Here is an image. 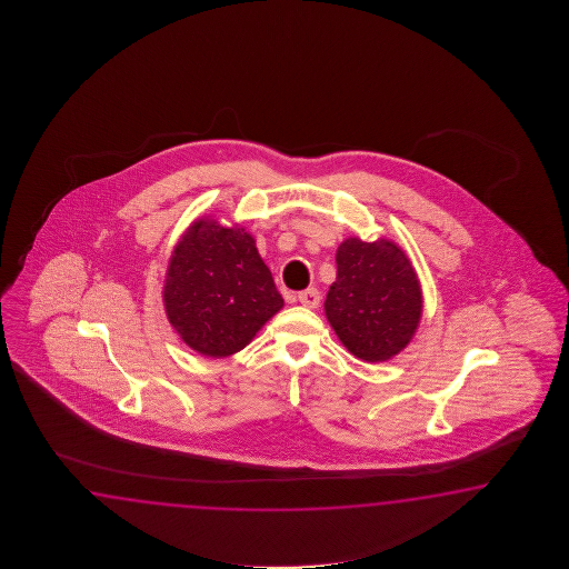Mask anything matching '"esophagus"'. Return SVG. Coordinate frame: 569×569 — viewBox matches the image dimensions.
Wrapping results in <instances>:
<instances>
[{"label":"esophagus","instance_id":"34e87169","mask_svg":"<svg viewBox=\"0 0 569 569\" xmlns=\"http://www.w3.org/2000/svg\"><path fill=\"white\" fill-rule=\"evenodd\" d=\"M297 301L301 302L302 307H309V309H317L319 302H321V295L317 289L301 290L297 295Z\"/></svg>","mask_w":569,"mask_h":569}]
</instances>
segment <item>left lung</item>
<instances>
[{"label": "left lung", "instance_id": "obj_1", "mask_svg": "<svg viewBox=\"0 0 569 569\" xmlns=\"http://www.w3.org/2000/svg\"><path fill=\"white\" fill-rule=\"evenodd\" d=\"M338 279L326 315L348 350L385 362L411 341L421 319V289L409 258L388 240L350 238L338 248Z\"/></svg>", "mask_w": 569, "mask_h": 569}]
</instances>
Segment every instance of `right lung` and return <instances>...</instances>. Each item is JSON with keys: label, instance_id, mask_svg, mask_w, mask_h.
<instances>
[{"label": "right lung", "instance_id": "right-lung-1", "mask_svg": "<svg viewBox=\"0 0 569 569\" xmlns=\"http://www.w3.org/2000/svg\"><path fill=\"white\" fill-rule=\"evenodd\" d=\"M282 302L243 228L199 219L172 252L167 315L182 341L203 356L226 358L246 348Z\"/></svg>", "mask_w": 569, "mask_h": 569}]
</instances>
